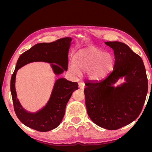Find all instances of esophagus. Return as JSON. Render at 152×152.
Returning a JSON list of instances; mask_svg holds the SVG:
<instances>
[{
  "label": "esophagus",
  "mask_w": 152,
  "mask_h": 152,
  "mask_svg": "<svg viewBox=\"0 0 152 152\" xmlns=\"http://www.w3.org/2000/svg\"><path fill=\"white\" fill-rule=\"evenodd\" d=\"M79 85V88L80 89H82V90L84 89V88H85V84L84 83V82H80Z\"/></svg>",
  "instance_id": "obj_1"
}]
</instances>
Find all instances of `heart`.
<instances>
[{
	"mask_svg": "<svg viewBox=\"0 0 152 152\" xmlns=\"http://www.w3.org/2000/svg\"><path fill=\"white\" fill-rule=\"evenodd\" d=\"M113 65L114 58L112 54L87 48L79 50L73 55V63L69 65L68 71L74 75L88 71L91 79L99 80L111 71Z\"/></svg>",
	"mask_w": 152,
	"mask_h": 152,
	"instance_id": "obj_1",
	"label": "heart"
}]
</instances>
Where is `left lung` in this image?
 <instances>
[{
	"label": "left lung",
	"mask_w": 152,
	"mask_h": 152,
	"mask_svg": "<svg viewBox=\"0 0 152 152\" xmlns=\"http://www.w3.org/2000/svg\"><path fill=\"white\" fill-rule=\"evenodd\" d=\"M104 44L113 50V69L102 80L86 82V106L96 125L116 130L140 115L148 92V79L141 58L128 45L117 41ZM122 77L126 82L115 87L113 84Z\"/></svg>",
	"instance_id": "obj_1"
}]
</instances>
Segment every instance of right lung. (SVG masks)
I'll list each match as a JSON object with an SVG mask.
<instances>
[{"mask_svg": "<svg viewBox=\"0 0 152 152\" xmlns=\"http://www.w3.org/2000/svg\"><path fill=\"white\" fill-rule=\"evenodd\" d=\"M72 40L71 37H65L50 43L37 44L21 54L18 59L11 77V92L16 116L26 126L40 132L49 131L57 127L65 115L66 106L72 93L78 89V83L65 78L57 79L47 104L39 111L31 113L23 108L17 98L15 80L18 70L30 63L43 61L52 63L50 66L55 75L61 74L67 71L68 54Z\"/></svg>", "mask_w": 152, "mask_h": 152, "instance_id": "right-lung-1", "label": "right lung"}]
</instances>
